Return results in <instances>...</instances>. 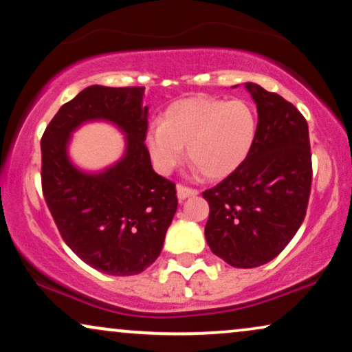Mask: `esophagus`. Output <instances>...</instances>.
I'll return each mask as SVG.
<instances>
[{
    "instance_id": "34e87169",
    "label": "esophagus",
    "mask_w": 352,
    "mask_h": 352,
    "mask_svg": "<svg viewBox=\"0 0 352 352\" xmlns=\"http://www.w3.org/2000/svg\"><path fill=\"white\" fill-rule=\"evenodd\" d=\"M199 191L196 188H190V186L186 185H177V196H179V199H186L190 198V196H196Z\"/></svg>"
}]
</instances>
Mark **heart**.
Listing matches in <instances>:
<instances>
[{"instance_id": "1", "label": "heart", "mask_w": 352, "mask_h": 352, "mask_svg": "<svg viewBox=\"0 0 352 352\" xmlns=\"http://www.w3.org/2000/svg\"><path fill=\"white\" fill-rule=\"evenodd\" d=\"M254 111L241 100L188 98L172 102L162 120L146 135V146L154 166L170 173L188 159L206 179L230 175L245 161L256 138Z\"/></svg>"}]
</instances>
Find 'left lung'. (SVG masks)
I'll return each mask as SVG.
<instances>
[{"mask_svg": "<svg viewBox=\"0 0 352 352\" xmlns=\"http://www.w3.org/2000/svg\"><path fill=\"white\" fill-rule=\"evenodd\" d=\"M256 138L241 166L206 190L210 251L251 269L277 257L301 227L312 185V154L304 116L292 102L254 83Z\"/></svg>", "mask_w": 352, "mask_h": 352, "instance_id": "1", "label": "left lung"}]
</instances>
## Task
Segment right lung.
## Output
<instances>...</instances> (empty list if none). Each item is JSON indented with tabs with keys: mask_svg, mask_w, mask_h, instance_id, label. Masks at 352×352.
Masks as SVG:
<instances>
[{
	"mask_svg": "<svg viewBox=\"0 0 352 352\" xmlns=\"http://www.w3.org/2000/svg\"><path fill=\"white\" fill-rule=\"evenodd\" d=\"M143 95L144 87H88L60 106L41 137V190L60 236L85 264L117 277L157 259L179 204L175 184L153 170ZM93 118L128 133L126 156L98 176L77 171L65 153L69 132Z\"/></svg>",
	"mask_w": 352,
	"mask_h": 352,
	"instance_id": "right-lung-1",
	"label": "right lung"
}]
</instances>
